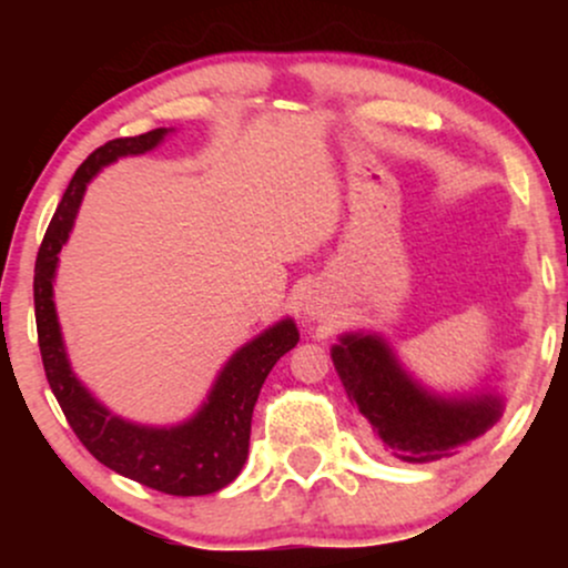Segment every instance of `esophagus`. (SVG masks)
<instances>
[{"label":"esophagus","instance_id":"1","mask_svg":"<svg viewBox=\"0 0 568 568\" xmlns=\"http://www.w3.org/2000/svg\"><path fill=\"white\" fill-rule=\"evenodd\" d=\"M302 315L306 323H321L325 317V304L317 293H306L302 302Z\"/></svg>","mask_w":568,"mask_h":568}]
</instances>
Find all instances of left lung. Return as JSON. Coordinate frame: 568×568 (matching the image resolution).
I'll list each match as a JSON object with an SVG mask.
<instances>
[{
    "instance_id": "obj_1",
    "label": "left lung",
    "mask_w": 568,
    "mask_h": 568,
    "mask_svg": "<svg viewBox=\"0 0 568 568\" xmlns=\"http://www.w3.org/2000/svg\"><path fill=\"white\" fill-rule=\"evenodd\" d=\"M331 361L376 438L410 465L454 456L505 414V387L497 382L480 379L452 393L429 387L410 374L379 331H344L331 347Z\"/></svg>"
}]
</instances>
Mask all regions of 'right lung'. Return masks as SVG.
I'll list each match as a JSON object with an SVG mask.
<instances>
[{"label":"right lung","instance_id":"1","mask_svg":"<svg viewBox=\"0 0 568 568\" xmlns=\"http://www.w3.org/2000/svg\"><path fill=\"white\" fill-rule=\"evenodd\" d=\"M171 133H175L173 128H158L135 139L109 141L82 162L39 247L34 312L39 352H42L50 389L84 448L109 470L139 480L143 486L173 497H202L230 486L243 470L253 406L262 393V384L280 357L298 344L293 317H280L262 334L234 349L192 416L175 425H143L114 414L71 368L53 291L58 262H61L58 253L69 243L90 181L116 160L152 152Z\"/></svg>","mask_w":568,"mask_h":568}]
</instances>
